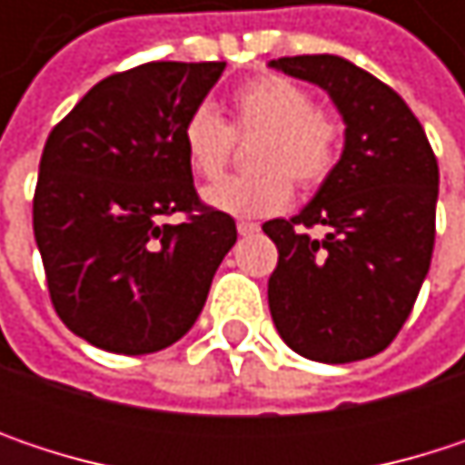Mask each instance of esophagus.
<instances>
[{
  "mask_svg": "<svg viewBox=\"0 0 465 465\" xmlns=\"http://www.w3.org/2000/svg\"><path fill=\"white\" fill-rule=\"evenodd\" d=\"M236 232L242 233V236H250V233L261 232V226L252 223V221H239V223H236Z\"/></svg>",
  "mask_w": 465,
  "mask_h": 465,
  "instance_id": "obj_1",
  "label": "esophagus"
}]
</instances>
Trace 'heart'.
I'll return each mask as SVG.
<instances>
[{
    "instance_id": "heart-1",
    "label": "heart",
    "mask_w": 465,
    "mask_h": 465,
    "mask_svg": "<svg viewBox=\"0 0 465 465\" xmlns=\"http://www.w3.org/2000/svg\"><path fill=\"white\" fill-rule=\"evenodd\" d=\"M183 147L196 177L215 180L233 158L236 137H258L250 161L255 174L213 183L204 202L236 218H269L293 199V183L321 188L341 158L344 121L336 110L315 104L312 94L280 74H261L232 94L226 124L210 104H199L183 124Z\"/></svg>"
}]
</instances>
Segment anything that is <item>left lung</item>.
Instances as JSON below:
<instances>
[{"instance_id":"1","label":"left lung","mask_w":465,"mask_h":465,"mask_svg":"<svg viewBox=\"0 0 465 465\" xmlns=\"http://www.w3.org/2000/svg\"><path fill=\"white\" fill-rule=\"evenodd\" d=\"M272 66L325 88L347 124L344 153L315 199L291 221L263 223L280 252L272 321L310 361H363L396 339L428 274L439 163L407 102L366 69L328 53Z\"/></svg>"}]
</instances>
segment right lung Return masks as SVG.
Here are the masks:
<instances>
[{
	"label": "right lung",
	"mask_w": 465,
	"mask_h": 465,
	"mask_svg": "<svg viewBox=\"0 0 465 465\" xmlns=\"http://www.w3.org/2000/svg\"><path fill=\"white\" fill-rule=\"evenodd\" d=\"M226 61H150L96 83L45 142L35 239L55 315L94 347L144 355L196 323L236 242L196 193L183 124ZM183 214V224L163 217Z\"/></svg>",
	"instance_id": "1"
}]
</instances>
